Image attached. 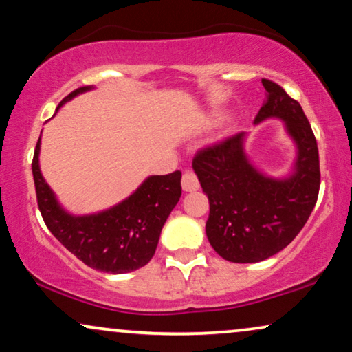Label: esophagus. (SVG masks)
Masks as SVG:
<instances>
[{
	"label": "esophagus",
	"mask_w": 352,
	"mask_h": 352,
	"mask_svg": "<svg viewBox=\"0 0 352 352\" xmlns=\"http://www.w3.org/2000/svg\"><path fill=\"white\" fill-rule=\"evenodd\" d=\"M182 188H184V191H196V190H199L198 177H196L193 172L186 170L184 173V177H182Z\"/></svg>",
	"instance_id": "obj_1"
}]
</instances>
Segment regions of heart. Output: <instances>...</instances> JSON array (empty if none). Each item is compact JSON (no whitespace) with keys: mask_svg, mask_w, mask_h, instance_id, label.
I'll return each mask as SVG.
<instances>
[{"mask_svg":"<svg viewBox=\"0 0 352 352\" xmlns=\"http://www.w3.org/2000/svg\"><path fill=\"white\" fill-rule=\"evenodd\" d=\"M233 127H235V117H228L227 122H225V130H232Z\"/></svg>","mask_w":352,"mask_h":352,"instance_id":"obj_1","label":"heart"}]
</instances>
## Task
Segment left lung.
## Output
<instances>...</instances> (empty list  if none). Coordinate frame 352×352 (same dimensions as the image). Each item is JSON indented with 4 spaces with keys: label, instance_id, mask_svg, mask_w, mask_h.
<instances>
[{
    "label": "left lung",
    "instance_id": "left-lung-1",
    "mask_svg": "<svg viewBox=\"0 0 352 352\" xmlns=\"http://www.w3.org/2000/svg\"><path fill=\"white\" fill-rule=\"evenodd\" d=\"M265 101L254 124L283 122L294 144L287 175L261 170L246 153L248 133L201 151L193 170L209 199L206 235L225 261L252 264L292 243L306 225L320 188L318 149L301 104L277 83L262 80Z\"/></svg>",
    "mask_w": 352,
    "mask_h": 352
}]
</instances>
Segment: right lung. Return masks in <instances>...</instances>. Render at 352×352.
I'll return each instance as SVG.
<instances>
[{"label":"right lung","instance_id":"add662e5","mask_svg":"<svg viewBox=\"0 0 352 352\" xmlns=\"http://www.w3.org/2000/svg\"><path fill=\"white\" fill-rule=\"evenodd\" d=\"M95 87H82L59 102L74 100ZM41 137L32 172L40 212L50 232L83 264L106 274H127L146 265L156 252L159 236L182 196V172L149 175L132 195L111 208L91 214H72L60 204L40 168Z\"/></svg>","mask_w":352,"mask_h":352}]
</instances>
